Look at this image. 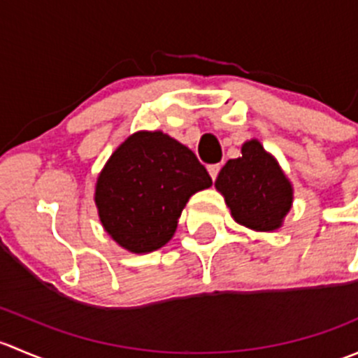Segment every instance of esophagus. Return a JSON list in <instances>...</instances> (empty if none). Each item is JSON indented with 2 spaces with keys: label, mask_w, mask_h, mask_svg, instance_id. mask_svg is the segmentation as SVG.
<instances>
[{
  "label": "esophagus",
  "mask_w": 358,
  "mask_h": 358,
  "mask_svg": "<svg viewBox=\"0 0 358 358\" xmlns=\"http://www.w3.org/2000/svg\"><path fill=\"white\" fill-rule=\"evenodd\" d=\"M218 171H220V164H209L208 166V173H209V176H211L213 180H216V176H218Z\"/></svg>",
  "instance_id": "obj_1"
}]
</instances>
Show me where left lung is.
<instances>
[{
    "label": "left lung",
    "instance_id": "obj_1",
    "mask_svg": "<svg viewBox=\"0 0 358 358\" xmlns=\"http://www.w3.org/2000/svg\"><path fill=\"white\" fill-rule=\"evenodd\" d=\"M241 154L218 173L216 190L239 225L256 232L279 230L294 199L289 178L256 138L244 142Z\"/></svg>",
    "mask_w": 358,
    "mask_h": 358
}]
</instances>
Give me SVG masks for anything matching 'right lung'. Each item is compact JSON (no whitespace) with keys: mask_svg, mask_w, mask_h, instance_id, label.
I'll return each instance as SVG.
<instances>
[{"mask_svg":"<svg viewBox=\"0 0 358 358\" xmlns=\"http://www.w3.org/2000/svg\"><path fill=\"white\" fill-rule=\"evenodd\" d=\"M211 183L189 147L162 131H136L112 152L96 178L100 223L126 251L152 252L175 236L190 197Z\"/></svg>","mask_w":358,"mask_h":358,"instance_id":"right-lung-1","label":"right lung"}]
</instances>
